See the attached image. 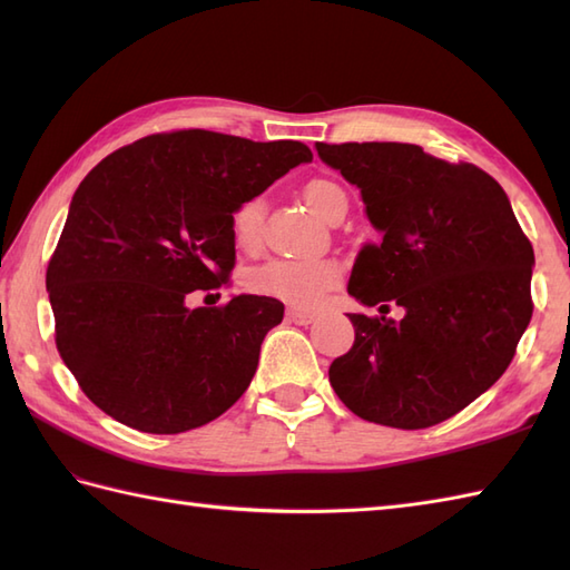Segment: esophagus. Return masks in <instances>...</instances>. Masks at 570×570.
I'll return each mask as SVG.
<instances>
[{
    "label": "esophagus",
    "mask_w": 570,
    "mask_h": 570,
    "mask_svg": "<svg viewBox=\"0 0 570 570\" xmlns=\"http://www.w3.org/2000/svg\"><path fill=\"white\" fill-rule=\"evenodd\" d=\"M286 318L296 323V325H308V323H313V318H316V316H313L311 311H304V308H288Z\"/></svg>",
    "instance_id": "1"
}]
</instances>
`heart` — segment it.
<instances>
[{
  "mask_svg": "<svg viewBox=\"0 0 570 570\" xmlns=\"http://www.w3.org/2000/svg\"><path fill=\"white\" fill-rule=\"evenodd\" d=\"M308 205L328 220L335 203L345 200L343 188L328 178H313L304 188ZM266 215V200L254 196L242 200L229 215L235 245L239 249H257L262 242V227ZM343 264L333 257H298V259H272L257 266L247 276V286L254 294L269 296L294 308H316L325 296L341 284Z\"/></svg>",
  "mask_w": 570,
  "mask_h": 570,
  "instance_id": "b5f03b06",
  "label": "heart"
}]
</instances>
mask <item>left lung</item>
<instances>
[{"label":"left lung","instance_id":"left-lung-1","mask_svg":"<svg viewBox=\"0 0 570 570\" xmlns=\"http://www.w3.org/2000/svg\"><path fill=\"white\" fill-rule=\"evenodd\" d=\"M355 184L380 229L350 274L360 304L404 318L350 313L355 345L331 384L365 421L416 431L455 416L498 382L534 311V249L502 186L475 164L416 144H316Z\"/></svg>","mask_w":570,"mask_h":570}]
</instances>
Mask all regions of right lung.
Instances as JSON below:
<instances>
[{
    "label": "right lung",
    "instance_id": "right-lung-1",
    "mask_svg": "<svg viewBox=\"0 0 570 570\" xmlns=\"http://www.w3.org/2000/svg\"><path fill=\"white\" fill-rule=\"evenodd\" d=\"M311 159L294 139L176 129L82 178L46 288L58 353L95 406L144 433H184L245 394L284 304L235 296L188 308V296L229 284L237 205Z\"/></svg>",
    "mask_w": 570,
    "mask_h": 570
}]
</instances>
